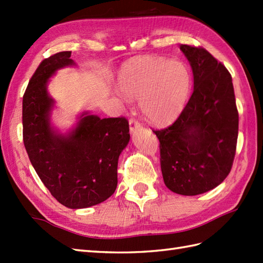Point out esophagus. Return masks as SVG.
Returning <instances> with one entry per match:
<instances>
[{
	"mask_svg": "<svg viewBox=\"0 0 263 263\" xmlns=\"http://www.w3.org/2000/svg\"><path fill=\"white\" fill-rule=\"evenodd\" d=\"M128 124H130V131L131 132H135L136 130H138V128L141 127L140 122H139L136 119H130V120H128Z\"/></svg>",
	"mask_w": 263,
	"mask_h": 263,
	"instance_id": "esophagus-1",
	"label": "esophagus"
}]
</instances>
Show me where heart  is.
Listing matches in <instances>:
<instances>
[{"mask_svg":"<svg viewBox=\"0 0 263 263\" xmlns=\"http://www.w3.org/2000/svg\"><path fill=\"white\" fill-rule=\"evenodd\" d=\"M120 87L127 96L139 97L147 120L161 124L181 113L191 87V74L178 61L139 58L122 69Z\"/></svg>","mask_w":263,"mask_h":263,"instance_id":"1","label":"heart"}]
</instances>
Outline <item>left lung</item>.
Masks as SVG:
<instances>
[{
	"label": "left lung",
	"instance_id": "obj_1",
	"mask_svg": "<svg viewBox=\"0 0 263 263\" xmlns=\"http://www.w3.org/2000/svg\"><path fill=\"white\" fill-rule=\"evenodd\" d=\"M180 48L193 71V92L176 121L154 132L166 186L177 194L197 195L219 185L230 174L238 110L232 76L224 64L201 46Z\"/></svg>",
	"mask_w": 263,
	"mask_h": 263
}]
</instances>
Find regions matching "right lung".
Instances as JSON below:
<instances>
[{"label": "right lung", "instance_id": "1", "mask_svg": "<svg viewBox=\"0 0 263 263\" xmlns=\"http://www.w3.org/2000/svg\"><path fill=\"white\" fill-rule=\"evenodd\" d=\"M71 52L43 60L22 98V135L28 157L48 191L71 209L103 202L115 192L117 163L130 140L125 117L99 119L86 114L69 137L54 135L46 90L55 71L73 64Z\"/></svg>", "mask_w": 263, "mask_h": 263}]
</instances>
